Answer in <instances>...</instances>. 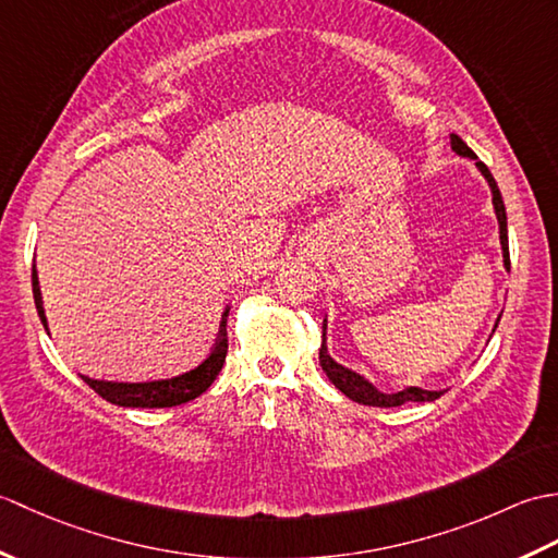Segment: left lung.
I'll use <instances>...</instances> for the list:
<instances>
[{"label":"left lung","instance_id":"1","mask_svg":"<svg viewBox=\"0 0 558 558\" xmlns=\"http://www.w3.org/2000/svg\"><path fill=\"white\" fill-rule=\"evenodd\" d=\"M450 148H453L460 158H470L475 160V168L482 172L484 180H487L489 189H492V204H494V213H496V220H499V242H501V254H504V268L511 270V256H508V222H506V206H504V198L499 186H496L494 177L489 172L487 165H484L475 153L468 148L465 141L460 136L450 134ZM501 316L496 318L494 330L499 326ZM492 330V336H494ZM318 362H322V369L326 372L328 381L333 384L342 396H348L350 400L360 402V405H372V408H398L402 402H424V400H436L441 398L446 390H424L420 386H408L402 390H396V393H384V390H378L369 378H364L362 374L348 369V366H342L340 362H336L333 357L328 354V345H326V318H324V340H322V350H318Z\"/></svg>","mask_w":558,"mask_h":558}]
</instances>
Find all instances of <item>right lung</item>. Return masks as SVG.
I'll list each match as a JSON object with an SVG mask.
<instances>
[{
  "label": "right lung",
  "mask_w": 558,
  "mask_h": 558,
  "mask_svg": "<svg viewBox=\"0 0 558 558\" xmlns=\"http://www.w3.org/2000/svg\"><path fill=\"white\" fill-rule=\"evenodd\" d=\"M33 300H35V310H38L40 322L45 326L47 333V316H45V306H43V294L38 286V270L33 266ZM228 314L230 306L222 312V322L220 330L216 338V345H213L208 357L201 362L194 369H189L184 374H177L170 378H156V381H98V378H88L81 376L100 398H105L112 405L120 408H174V405H184V402L198 398L201 393H206L210 384L216 381V376L220 374L222 364H225V354H228Z\"/></svg>",
  "instance_id": "add662e5"
}]
</instances>
